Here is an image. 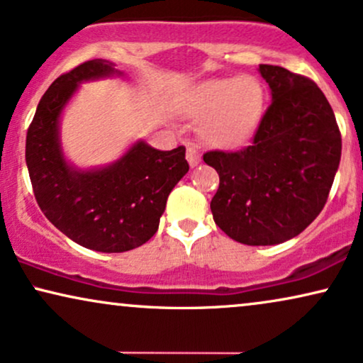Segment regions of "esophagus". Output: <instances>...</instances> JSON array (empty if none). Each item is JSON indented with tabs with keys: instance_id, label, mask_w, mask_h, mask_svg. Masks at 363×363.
Listing matches in <instances>:
<instances>
[{
	"instance_id": "obj_1",
	"label": "esophagus",
	"mask_w": 363,
	"mask_h": 363,
	"mask_svg": "<svg viewBox=\"0 0 363 363\" xmlns=\"http://www.w3.org/2000/svg\"><path fill=\"white\" fill-rule=\"evenodd\" d=\"M186 160H188V163H190V167H196V164L200 163V153H199V150H196L195 145H188Z\"/></svg>"
}]
</instances>
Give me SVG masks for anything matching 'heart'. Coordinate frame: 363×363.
<instances>
[{
    "label": "heart",
    "instance_id": "1",
    "mask_svg": "<svg viewBox=\"0 0 363 363\" xmlns=\"http://www.w3.org/2000/svg\"><path fill=\"white\" fill-rule=\"evenodd\" d=\"M265 93L253 77H227L201 83L191 96L190 111L206 123L203 138L211 147L243 143L260 121Z\"/></svg>",
    "mask_w": 363,
    "mask_h": 363
}]
</instances>
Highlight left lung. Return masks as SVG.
I'll return each mask as SVG.
<instances>
[{"label":"left lung","instance_id":"obj_1","mask_svg":"<svg viewBox=\"0 0 363 363\" xmlns=\"http://www.w3.org/2000/svg\"><path fill=\"white\" fill-rule=\"evenodd\" d=\"M272 89L252 143L206 152L220 185L210 208L215 223L245 245H277L302 233L327 203L342 155L335 115L315 82L260 65Z\"/></svg>","mask_w":363,"mask_h":363}]
</instances>
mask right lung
Here are the masks:
<instances>
[{
	"instance_id": "add662e5",
	"label": "right lung",
	"mask_w": 363,
	"mask_h": 363,
	"mask_svg": "<svg viewBox=\"0 0 363 363\" xmlns=\"http://www.w3.org/2000/svg\"><path fill=\"white\" fill-rule=\"evenodd\" d=\"M118 73L91 60L63 73L38 103L26 133V164L33 193L46 218L73 242L103 253L147 243L173 186L188 172L185 147L160 152L138 141L118 162L100 170L69 167L58 138V121L78 83Z\"/></svg>"
}]
</instances>
